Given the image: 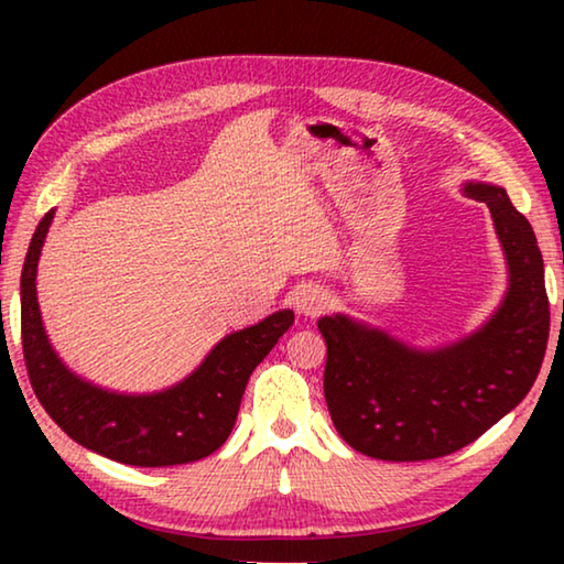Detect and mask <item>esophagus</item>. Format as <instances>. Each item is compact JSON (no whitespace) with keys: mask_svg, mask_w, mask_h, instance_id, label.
Instances as JSON below:
<instances>
[{"mask_svg":"<svg viewBox=\"0 0 564 564\" xmlns=\"http://www.w3.org/2000/svg\"><path fill=\"white\" fill-rule=\"evenodd\" d=\"M291 301H293L295 313L316 318L330 305V295L326 289H321V285L308 283V285H301V289H295Z\"/></svg>","mask_w":564,"mask_h":564,"instance_id":"obj_1","label":"esophagus"}]
</instances>
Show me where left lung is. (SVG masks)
Returning a JSON list of instances; mask_svg holds the SVG:
<instances>
[{"label": "left lung", "instance_id": "8db88e82", "mask_svg": "<svg viewBox=\"0 0 564 564\" xmlns=\"http://www.w3.org/2000/svg\"><path fill=\"white\" fill-rule=\"evenodd\" d=\"M465 194L488 204L510 269L505 301L480 330L415 350L346 316L318 321L333 425L368 457L415 463L460 451L508 415L540 373L550 301L538 238L505 188L467 184Z\"/></svg>", "mask_w": 564, "mask_h": 564}]
</instances>
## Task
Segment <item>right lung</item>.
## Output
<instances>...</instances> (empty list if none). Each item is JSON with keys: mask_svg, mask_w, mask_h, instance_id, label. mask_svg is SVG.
Wrapping results in <instances>:
<instances>
[{"mask_svg": "<svg viewBox=\"0 0 564 564\" xmlns=\"http://www.w3.org/2000/svg\"><path fill=\"white\" fill-rule=\"evenodd\" d=\"M52 218L54 208L36 226L22 269L24 362L46 413L72 441L123 465H184L218 451L234 431L248 378L293 326V311H279L226 336L174 388L151 395L111 393L74 376L44 333L36 263Z\"/></svg>", "mask_w": 564, "mask_h": 564, "instance_id": "obj_1", "label": "right lung"}]
</instances>
